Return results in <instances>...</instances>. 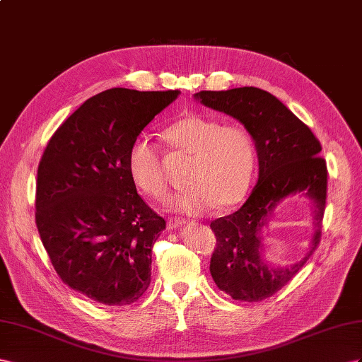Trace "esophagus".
<instances>
[{"instance_id": "1", "label": "esophagus", "mask_w": 362, "mask_h": 362, "mask_svg": "<svg viewBox=\"0 0 362 362\" xmlns=\"http://www.w3.org/2000/svg\"><path fill=\"white\" fill-rule=\"evenodd\" d=\"M185 224V220H180V218H175V216H173V218H168L167 221V227L168 229H177V227H182Z\"/></svg>"}]
</instances>
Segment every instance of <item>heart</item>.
<instances>
[{
  "label": "heart",
  "instance_id": "obj_1",
  "mask_svg": "<svg viewBox=\"0 0 362 362\" xmlns=\"http://www.w3.org/2000/svg\"><path fill=\"white\" fill-rule=\"evenodd\" d=\"M163 138L175 151L191 158L185 180L189 187L171 200L170 208L203 214L240 203L250 188L255 171V144L240 124L189 115L165 129ZM127 171L144 194L156 200L168 195L160 150L148 138H138L127 153Z\"/></svg>",
  "mask_w": 362,
  "mask_h": 362
}]
</instances>
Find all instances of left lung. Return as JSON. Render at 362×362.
Returning a JSON list of instances; mask_svg holds the SVG:
<instances>
[{
	"instance_id": "1",
	"label": "left lung",
	"mask_w": 362,
	"mask_h": 362,
	"mask_svg": "<svg viewBox=\"0 0 362 362\" xmlns=\"http://www.w3.org/2000/svg\"><path fill=\"white\" fill-rule=\"evenodd\" d=\"M194 97L203 106L238 119L255 142L259 177L238 211L211 223L216 247L209 270L216 286L235 300L261 302L300 272L322 238L327 191L322 146L281 100L259 88L200 90ZM291 194L312 202L315 235L300 262L276 266L264 257L263 236L274 209Z\"/></svg>"
}]
</instances>
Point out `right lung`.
I'll return each instance as SVG.
<instances>
[{"instance_id":"obj_1","label":"right lung","mask_w":362,"mask_h":362,"mask_svg":"<svg viewBox=\"0 0 362 362\" xmlns=\"http://www.w3.org/2000/svg\"><path fill=\"white\" fill-rule=\"evenodd\" d=\"M179 94L113 88L90 97L39 162L36 226L49 261L64 284L101 305H130L150 285L165 220L138 194L127 153Z\"/></svg>"}]
</instances>
